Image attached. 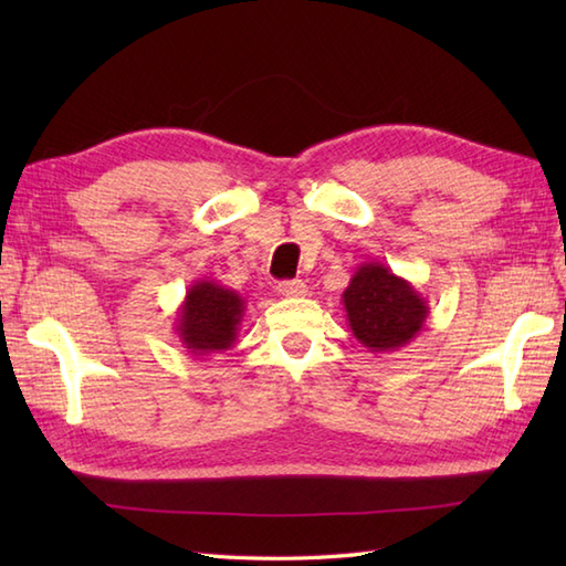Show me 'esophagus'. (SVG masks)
<instances>
[{
    "label": "esophagus",
    "instance_id": "34e87169",
    "mask_svg": "<svg viewBox=\"0 0 566 566\" xmlns=\"http://www.w3.org/2000/svg\"><path fill=\"white\" fill-rule=\"evenodd\" d=\"M276 292H280L286 298H298V296H306L308 286L302 280H284V282L276 284Z\"/></svg>",
    "mask_w": 566,
    "mask_h": 566
}]
</instances>
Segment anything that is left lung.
<instances>
[{
  "label": "left lung",
  "mask_w": 566,
  "mask_h": 566,
  "mask_svg": "<svg viewBox=\"0 0 566 566\" xmlns=\"http://www.w3.org/2000/svg\"><path fill=\"white\" fill-rule=\"evenodd\" d=\"M355 338L369 353H396L423 331L430 314L416 286L381 262H363L343 292Z\"/></svg>",
  "instance_id": "obj_1"
}]
</instances>
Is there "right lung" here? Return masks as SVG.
I'll return each mask as SVG.
<instances>
[{
  "instance_id": "obj_1",
  "label": "right lung",
  "mask_w": 566,
  "mask_h": 566,
  "mask_svg": "<svg viewBox=\"0 0 566 566\" xmlns=\"http://www.w3.org/2000/svg\"><path fill=\"white\" fill-rule=\"evenodd\" d=\"M245 316V298L213 280H199L187 290L177 308V338L195 357H207L233 347Z\"/></svg>"
}]
</instances>
